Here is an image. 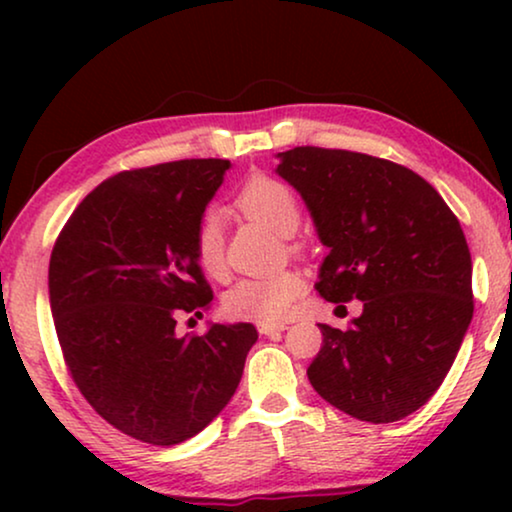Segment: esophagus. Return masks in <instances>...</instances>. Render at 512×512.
I'll list each match as a JSON object with an SVG mask.
<instances>
[{
	"instance_id": "esophagus-1",
	"label": "esophagus",
	"mask_w": 512,
	"mask_h": 512,
	"mask_svg": "<svg viewBox=\"0 0 512 512\" xmlns=\"http://www.w3.org/2000/svg\"><path fill=\"white\" fill-rule=\"evenodd\" d=\"M284 324H279V326H272V324H258V333L261 335H282V331H284Z\"/></svg>"
}]
</instances>
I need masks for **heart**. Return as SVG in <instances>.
Here are the masks:
<instances>
[{
  "mask_svg": "<svg viewBox=\"0 0 512 512\" xmlns=\"http://www.w3.org/2000/svg\"><path fill=\"white\" fill-rule=\"evenodd\" d=\"M237 207L251 219L263 221L279 235H291L300 223V205L296 193L284 181L272 177H254L242 186ZM195 261L212 279L226 277V226L219 212L200 216L193 233ZM303 279L298 272L282 270L275 275L242 277L223 293V314L233 321L254 324H282L296 300L303 296Z\"/></svg>",
  "mask_w": 512,
  "mask_h": 512,
  "instance_id": "b5f03b06",
  "label": "heart"
}]
</instances>
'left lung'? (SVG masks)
Returning a JSON list of instances; mask_svg holds the SVG:
<instances>
[{"label":"left lung","instance_id":"8db88e82","mask_svg":"<svg viewBox=\"0 0 512 512\" xmlns=\"http://www.w3.org/2000/svg\"><path fill=\"white\" fill-rule=\"evenodd\" d=\"M279 158L328 247L319 296L363 303L345 331L319 324L307 377L361 422H398L436 394L473 319L464 230L429 181L391 160L319 146Z\"/></svg>","mask_w":512,"mask_h":512}]
</instances>
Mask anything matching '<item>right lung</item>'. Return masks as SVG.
<instances>
[{
	"instance_id": "obj_1",
	"label": "right lung",
	"mask_w": 512,
	"mask_h": 512,
	"mask_svg": "<svg viewBox=\"0 0 512 512\" xmlns=\"http://www.w3.org/2000/svg\"><path fill=\"white\" fill-rule=\"evenodd\" d=\"M228 167L191 158L118 172L55 240L48 296L62 359L97 415L142 443L170 447L205 429L258 340L251 324L177 331L212 305L193 233Z\"/></svg>"
}]
</instances>
